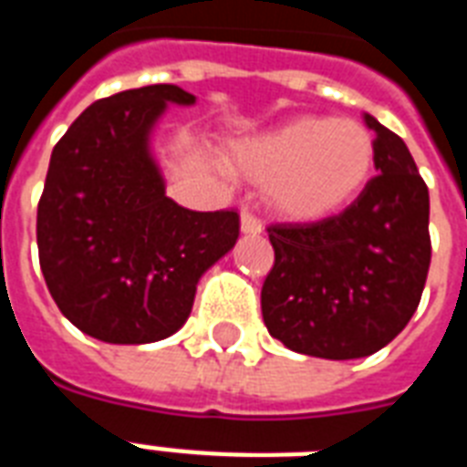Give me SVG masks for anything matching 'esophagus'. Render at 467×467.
I'll return each mask as SVG.
<instances>
[{"instance_id":"1","label":"esophagus","mask_w":467,"mask_h":467,"mask_svg":"<svg viewBox=\"0 0 467 467\" xmlns=\"http://www.w3.org/2000/svg\"><path fill=\"white\" fill-rule=\"evenodd\" d=\"M262 230H264L262 220L256 218L254 213L249 211V208H244V211H242V233L256 234V233H262Z\"/></svg>"}]
</instances>
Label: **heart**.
<instances>
[{"instance_id":"obj_1","label":"heart","mask_w":467,"mask_h":467,"mask_svg":"<svg viewBox=\"0 0 467 467\" xmlns=\"http://www.w3.org/2000/svg\"><path fill=\"white\" fill-rule=\"evenodd\" d=\"M234 169L269 182V198L291 220H319L351 203L373 171V135L351 119L303 116L242 140Z\"/></svg>"}]
</instances>
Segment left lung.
Masks as SVG:
<instances>
[{
	"label": "left lung",
	"instance_id": "left-lung-1",
	"mask_svg": "<svg viewBox=\"0 0 467 467\" xmlns=\"http://www.w3.org/2000/svg\"><path fill=\"white\" fill-rule=\"evenodd\" d=\"M378 174L347 211L274 223L262 285L271 337L298 354L361 358L390 344L420 306L431 264L429 189L400 135L366 113Z\"/></svg>",
	"mask_w": 467,
	"mask_h": 467
}]
</instances>
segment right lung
I'll return each instance as SVG.
<instances>
[{
    "instance_id": "obj_1",
    "label": "right lung",
    "mask_w": 467,
    "mask_h": 467,
    "mask_svg": "<svg viewBox=\"0 0 467 467\" xmlns=\"http://www.w3.org/2000/svg\"><path fill=\"white\" fill-rule=\"evenodd\" d=\"M174 84L99 99L50 155L38 201L40 271L65 317L109 344H150L189 317L198 278L240 237L237 208L198 213L164 196L148 135Z\"/></svg>"
}]
</instances>
